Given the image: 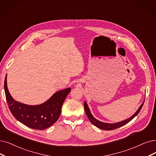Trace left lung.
<instances>
[{"label": "left lung", "instance_id": "1", "mask_svg": "<svg viewBox=\"0 0 156 156\" xmlns=\"http://www.w3.org/2000/svg\"><path fill=\"white\" fill-rule=\"evenodd\" d=\"M144 102L143 101V102L141 104V105H140V107L139 108V109H138V111H137L136 113L131 116L129 118H127V119L123 120V121H122V122H118V123H104V122H100L98 120H97L96 118H95L93 116V115H91V112H90V110L88 106V104H87L86 102H84V110H85V113L87 115V116H88V118H89L90 121L95 126L97 127L98 128L101 129H102V130H113V129H117V128H119L124 125H126V124H127V123H129L130 120H132L133 118L138 115L140 111H141L143 105V104H144Z\"/></svg>", "mask_w": 156, "mask_h": 156}]
</instances>
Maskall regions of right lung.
I'll use <instances>...</instances> for the list:
<instances>
[{"label": "right lung", "instance_id": "add662e5", "mask_svg": "<svg viewBox=\"0 0 156 156\" xmlns=\"http://www.w3.org/2000/svg\"><path fill=\"white\" fill-rule=\"evenodd\" d=\"M4 91L9 109L16 119L31 129L43 130L52 126L58 120L62 105L71 88L57 91L47 102L41 104L27 105L15 101L11 96L7 86L6 75Z\"/></svg>", "mask_w": 156, "mask_h": 156}]
</instances>
